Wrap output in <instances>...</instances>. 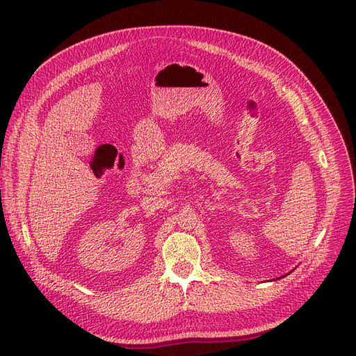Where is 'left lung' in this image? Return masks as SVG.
Returning <instances> with one entry per match:
<instances>
[{
  "mask_svg": "<svg viewBox=\"0 0 356 356\" xmlns=\"http://www.w3.org/2000/svg\"><path fill=\"white\" fill-rule=\"evenodd\" d=\"M290 273H291V271H290ZM290 273H289V274H290ZM289 274H284V275H283V277H286V275H289ZM283 277H280V278H283Z\"/></svg>",
  "mask_w": 356,
  "mask_h": 356,
  "instance_id": "1",
  "label": "left lung"
}]
</instances>
